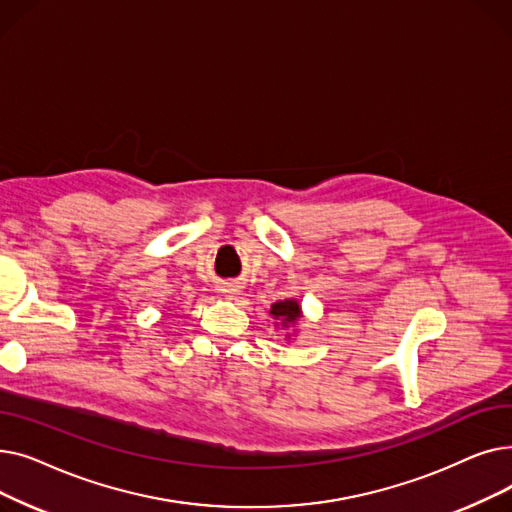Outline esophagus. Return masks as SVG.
Segmentation results:
<instances>
[{"label":"esophagus","instance_id":"obj_1","mask_svg":"<svg viewBox=\"0 0 512 512\" xmlns=\"http://www.w3.org/2000/svg\"><path fill=\"white\" fill-rule=\"evenodd\" d=\"M222 290H224L226 297H230V299H234L236 294H240V288H238V286H234V284H228V286H224Z\"/></svg>","mask_w":512,"mask_h":512}]
</instances>
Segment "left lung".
<instances>
[{
	"label": "left lung",
	"instance_id": "obj_1",
	"mask_svg": "<svg viewBox=\"0 0 512 512\" xmlns=\"http://www.w3.org/2000/svg\"><path fill=\"white\" fill-rule=\"evenodd\" d=\"M270 315L276 319V328L284 332V340L292 342L297 338V326L299 321L303 319V309L301 303L297 299H284L272 305Z\"/></svg>",
	"mask_w": 512,
	"mask_h": 512
}]
</instances>
